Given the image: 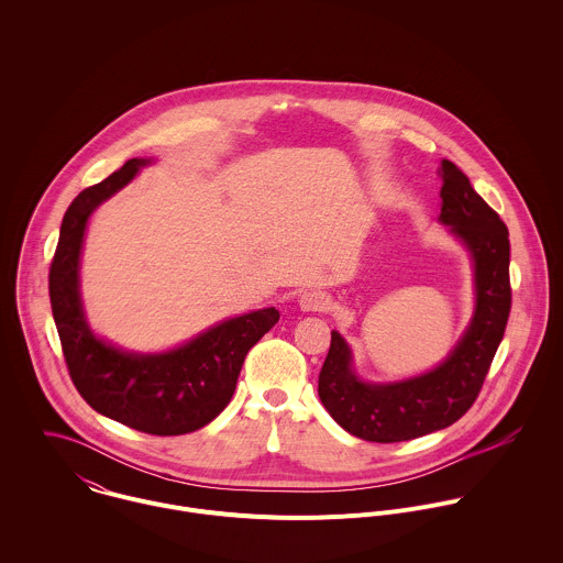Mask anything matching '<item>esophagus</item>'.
<instances>
[{"mask_svg": "<svg viewBox=\"0 0 563 563\" xmlns=\"http://www.w3.org/2000/svg\"><path fill=\"white\" fill-rule=\"evenodd\" d=\"M299 306H301V310H306V312H327L329 306H331V299H329V295L322 292V290H308V292L301 295Z\"/></svg>", "mask_w": 563, "mask_h": 563, "instance_id": "1", "label": "esophagus"}]
</instances>
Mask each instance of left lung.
Segmentation results:
<instances>
[{
	"instance_id": "left-lung-1",
	"label": "left lung",
	"mask_w": 563,
	"mask_h": 563,
	"mask_svg": "<svg viewBox=\"0 0 563 563\" xmlns=\"http://www.w3.org/2000/svg\"><path fill=\"white\" fill-rule=\"evenodd\" d=\"M438 175L442 177L440 221L466 242L475 260V319L435 371L386 386L360 382L351 371L346 342L331 331L319 375V397L342 429L368 442H405L460 420L482 393L509 319L507 225L453 162L442 161Z\"/></svg>"
}]
</instances>
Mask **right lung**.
<instances>
[{"label": "right lung", "instance_id": "right-lung-1", "mask_svg": "<svg viewBox=\"0 0 563 563\" xmlns=\"http://www.w3.org/2000/svg\"><path fill=\"white\" fill-rule=\"evenodd\" d=\"M147 162H125L71 201L49 266V301L67 371L81 399L136 431L181 435L206 427L232 401L249 349L279 321V312L266 308L221 322L162 355L123 353L90 333L78 292L86 221Z\"/></svg>", "mask_w": 563, "mask_h": 563}]
</instances>
